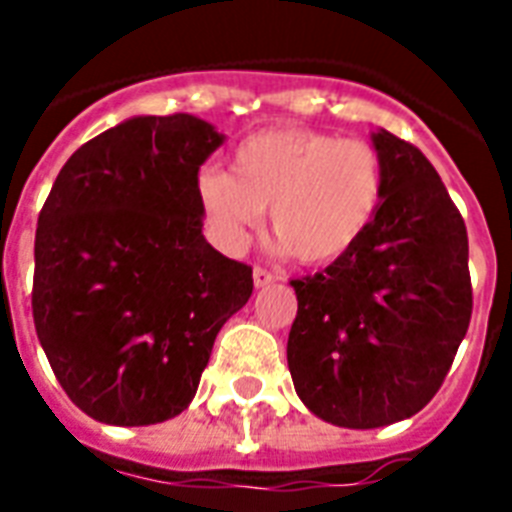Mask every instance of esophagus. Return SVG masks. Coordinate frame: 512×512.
<instances>
[{
    "instance_id": "1",
    "label": "esophagus",
    "mask_w": 512,
    "mask_h": 512,
    "mask_svg": "<svg viewBox=\"0 0 512 512\" xmlns=\"http://www.w3.org/2000/svg\"><path fill=\"white\" fill-rule=\"evenodd\" d=\"M252 279H255V287H268V284H273V281L279 279V273H273V271H268V268H260V265H255Z\"/></svg>"
}]
</instances>
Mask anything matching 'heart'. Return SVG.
<instances>
[{"instance_id":"1","label":"heart","mask_w":512,"mask_h":512,"mask_svg":"<svg viewBox=\"0 0 512 512\" xmlns=\"http://www.w3.org/2000/svg\"><path fill=\"white\" fill-rule=\"evenodd\" d=\"M385 196V159L369 140L311 127H273L233 148L231 172L201 167L193 199L209 241L225 255L247 247L268 207L271 231L305 265L348 255Z\"/></svg>"}]
</instances>
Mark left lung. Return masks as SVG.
I'll use <instances>...</instances> for the list:
<instances>
[{
  "instance_id": "obj_1",
  "label": "left lung",
  "mask_w": 512,
  "mask_h": 512,
  "mask_svg": "<svg viewBox=\"0 0 512 512\" xmlns=\"http://www.w3.org/2000/svg\"><path fill=\"white\" fill-rule=\"evenodd\" d=\"M380 212L348 255L292 279L297 396L340 428L406 420L436 396L473 313L468 231L420 148L380 130Z\"/></svg>"
}]
</instances>
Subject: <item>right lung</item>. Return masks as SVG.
<instances>
[{
  "label": "right lung",
  "instance_id": "right-lung-1",
  "mask_svg": "<svg viewBox=\"0 0 512 512\" xmlns=\"http://www.w3.org/2000/svg\"><path fill=\"white\" fill-rule=\"evenodd\" d=\"M223 143L191 114L135 116L76 148L39 212L36 337L92 420L154 425L199 388L252 268L207 244L193 175Z\"/></svg>",
  "mask_w": 512,
  "mask_h": 512
}]
</instances>
